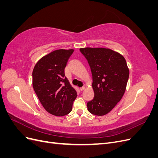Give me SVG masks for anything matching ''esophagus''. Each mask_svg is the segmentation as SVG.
Instances as JSON below:
<instances>
[{
	"mask_svg": "<svg viewBox=\"0 0 158 158\" xmlns=\"http://www.w3.org/2000/svg\"><path fill=\"white\" fill-rule=\"evenodd\" d=\"M80 89L81 91H84V90L85 89V87H84V86H82V87H81V88H80Z\"/></svg>",
	"mask_w": 158,
	"mask_h": 158,
	"instance_id": "1",
	"label": "esophagus"
}]
</instances>
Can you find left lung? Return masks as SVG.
<instances>
[{"instance_id": "8db88e82", "label": "left lung", "mask_w": 158, "mask_h": 158, "mask_svg": "<svg viewBox=\"0 0 158 158\" xmlns=\"http://www.w3.org/2000/svg\"><path fill=\"white\" fill-rule=\"evenodd\" d=\"M92 74L94 98L87 103L89 113L107 114L121 99L125 92L129 70L123 56L106 48H81Z\"/></svg>"}]
</instances>
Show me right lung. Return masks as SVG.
Segmentation results:
<instances>
[{
	"label": "right lung",
	"mask_w": 158,
	"mask_h": 158,
	"mask_svg": "<svg viewBox=\"0 0 158 158\" xmlns=\"http://www.w3.org/2000/svg\"><path fill=\"white\" fill-rule=\"evenodd\" d=\"M73 49L51 52L37 62L33 70V88L47 112L55 116L68 114L77 92L64 74V69Z\"/></svg>",
	"instance_id": "add662e5"
}]
</instances>
